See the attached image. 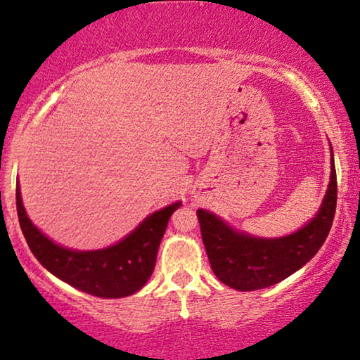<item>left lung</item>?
I'll return each instance as SVG.
<instances>
[{
  "mask_svg": "<svg viewBox=\"0 0 360 360\" xmlns=\"http://www.w3.org/2000/svg\"><path fill=\"white\" fill-rule=\"evenodd\" d=\"M338 206V176L334 159L330 183L317 216L297 233L279 239H259L236 233L219 217L198 211L204 248L214 274L229 288L257 290L274 285L301 269L322 248L329 236Z\"/></svg>",
  "mask_w": 360,
  "mask_h": 360,
  "instance_id": "obj_1",
  "label": "left lung"
}]
</instances>
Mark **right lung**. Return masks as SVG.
Listing matches in <instances>:
<instances>
[{
    "mask_svg": "<svg viewBox=\"0 0 360 360\" xmlns=\"http://www.w3.org/2000/svg\"><path fill=\"white\" fill-rule=\"evenodd\" d=\"M174 202L146 217L121 243L101 251H71L41 234L26 216L16 188L18 219L31 252L46 269L72 288L104 299L126 297L146 284L154 271L159 243L166 233Z\"/></svg>",
    "mask_w": 360,
    "mask_h": 360,
    "instance_id": "add662e5",
    "label": "right lung"
}]
</instances>
